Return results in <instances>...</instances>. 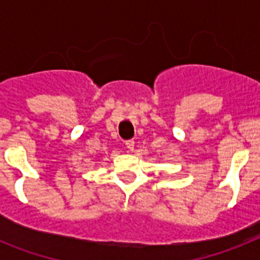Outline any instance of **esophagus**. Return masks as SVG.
Segmentation results:
<instances>
[{
    "instance_id": "esophagus-1",
    "label": "esophagus",
    "mask_w": 260,
    "mask_h": 260,
    "mask_svg": "<svg viewBox=\"0 0 260 260\" xmlns=\"http://www.w3.org/2000/svg\"><path fill=\"white\" fill-rule=\"evenodd\" d=\"M125 146H126V148H127L128 151H133V150H134L135 143H134V141H133V139H128V141L125 142Z\"/></svg>"
}]
</instances>
